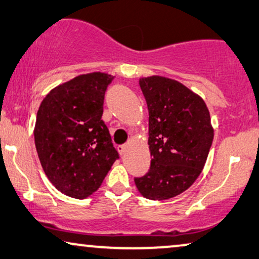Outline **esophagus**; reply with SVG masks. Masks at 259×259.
I'll list each match as a JSON object with an SVG mask.
<instances>
[{"instance_id":"1","label":"esophagus","mask_w":259,"mask_h":259,"mask_svg":"<svg viewBox=\"0 0 259 259\" xmlns=\"http://www.w3.org/2000/svg\"><path fill=\"white\" fill-rule=\"evenodd\" d=\"M126 148H128V147H126L125 144H123V145H118V147H117V150H118V152H119V155H121V156L124 155L125 152H126Z\"/></svg>"}]
</instances>
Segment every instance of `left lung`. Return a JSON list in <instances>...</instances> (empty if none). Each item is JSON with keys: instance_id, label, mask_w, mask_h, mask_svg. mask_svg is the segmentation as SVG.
<instances>
[{"instance_id": "left-lung-1", "label": "left lung", "mask_w": 259, "mask_h": 259, "mask_svg": "<svg viewBox=\"0 0 259 259\" xmlns=\"http://www.w3.org/2000/svg\"><path fill=\"white\" fill-rule=\"evenodd\" d=\"M149 110L150 170L135 184L143 197L163 201L182 194L201 175L213 140L201 96L163 76L140 78Z\"/></svg>"}]
</instances>
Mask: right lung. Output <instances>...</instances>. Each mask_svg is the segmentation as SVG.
Here are the masks:
<instances>
[{
    "instance_id": "obj_1",
    "label": "right lung",
    "mask_w": 259,
    "mask_h": 259,
    "mask_svg": "<svg viewBox=\"0 0 259 259\" xmlns=\"http://www.w3.org/2000/svg\"><path fill=\"white\" fill-rule=\"evenodd\" d=\"M114 76L95 71L62 83L43 98L34 129L41 165L54 187L84 199L118 158L104 122V94Z\"/></svg>"
}]
</instances>
